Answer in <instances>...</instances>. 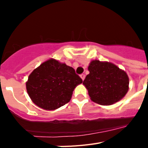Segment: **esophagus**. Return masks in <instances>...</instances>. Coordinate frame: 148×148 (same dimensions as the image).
I'll use <instances>...</instances> for the list:
<instances>
[{
  "mask_svg": "<svg viewBox=\"0 0 148 148\" xmlns=\"http://www.w3.org/2000/svg\"><path fill=\"white\" fill-rule=\"evenodd\" d=\"M80 77H81V78H82V80L84 81V79L85 78V75H84V74H82V75H80Z\"/></svg>",
  "mask_w": 148,
  "mask_h": 148,
  "instance_id": "obj_1",
  "label": "esophagus"
}]
</instances>
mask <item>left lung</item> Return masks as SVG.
<instances>
[{
    "label": "left lung",
    "instance_id": "8db88e82",
    "mask_svg": "<svg viewBox=\"0 0 148 148\" xmlns=\"http://www.w3.org/2000/svg\"><path fill=\"white\" fill-rule=\"evenodd\" d=\"M83 84L90 99L99 104L110 105L121 100L129 89V78L124 70L110 62L94 60Z\"/></svg>",
    "mask_w": 148,
    "mask_h": 148
}]
</instances>
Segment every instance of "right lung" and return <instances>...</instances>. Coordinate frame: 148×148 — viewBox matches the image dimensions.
I'll list each match as a JSON object with an SVG mask.
<instances>
[{
	"mask_svg": "<svg viewBox=\"0 0 148 148\" xmlns=\"http://www.w3.org/2000/svg\"><path fill=\"white\" fill-rule=\"evenodd\" d=\"M82 82L73 67L51 58L31 73L26 87L34 104L53 110L69 102L74 89Z\"/></svg>",
	"mask_w": 148,
	"mask_h": 148,
	"instance_id": "right-lung-1",
	"label": "right lung"
}]
</instances>
